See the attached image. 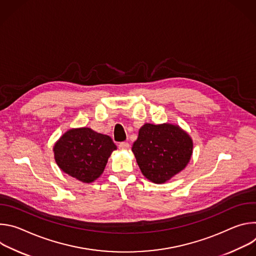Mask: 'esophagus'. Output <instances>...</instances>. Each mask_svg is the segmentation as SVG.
<instances>
[{"mask_svg":"<svg viewBox=\"0 0 256 256\" xmlns=\"http://www.w3.org/2000/svg\"><path fill=\"white\" fill-rule=\"evenodd\" d=\"M118 148L120 149H128L130 148V144L126 142H122L118 144Z\"/></svg>","mask_w":256,"mask_h":256,"instance_id":"obj_1","label":"esophagus"}]
</instances>
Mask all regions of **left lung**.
<instances>
[{
    "instance_id": "left-lung-1",
    "label": "left lung",
    "mask_w": 256,
    "mask_h": 256,
    "mask_svg": "<svg viewBox=\"0 0 256 256\" xmlns=\"http://www.w3.org/2000/svg\"><path fill=\"white\" fill-rule=\"evenodd\" d=\"M132 151L144 176L163 184L186 168L192 154V140L177 126L146 124Z\"/></svg>"
}]
</instances>
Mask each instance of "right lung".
<instances>
[{"label":"right lung","instance_id":"right-lung-1","mask_svg":"<svg viewBox=\"0 0 256 256\" xmlns=\"http://www.w3.org/2000/svg\"><path fill=\"white\" fill-rule=\"evenodd\" d=\"M116 146L110 136L89 128L66 132L54 148L58 167L85 184H90L102 174Z\"/></svg>","mask_w":256,"mask_h":256}]
</instances>
